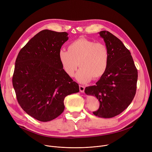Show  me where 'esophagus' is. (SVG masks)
Segmentation results:
<instances>
[{"mask_svg":"<svg viewBox=\"0 0 152 152\" xmlns=\"http://www.w3.org/2000/svg\"><path fill=\"white\" fill-rule=\"evenodd\" d=\"M85 87L83 86V85H79V90L81 93H83L84 91H85Z\"/></svg>","mask_w":152,"mask_h":152,"instance_id":"1","label":"esophagus"}]
</instances>
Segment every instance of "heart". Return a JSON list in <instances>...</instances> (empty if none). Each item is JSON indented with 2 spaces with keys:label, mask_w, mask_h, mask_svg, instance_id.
Instances as JSON below:
<instances>
[{
  "label": "heart",
  "mask_w": 152,
  "mask_h": 152,
  "mask_svg": "<svg viewBox=\"0 0 152 152\" xmlns=\"http://www.w3.org/2000/svg\"><path fill=\"white\" fill-rule=\"evenodd\" d=\"M58 58L64 71L70 77L74 76L79 66L76 78L80 82H86L104 75L109 63V52L103 43L80 37L70 43L68 51L59 50Z\"/></svg>",
  "instance_id": "heart-1"
}]
</instances>
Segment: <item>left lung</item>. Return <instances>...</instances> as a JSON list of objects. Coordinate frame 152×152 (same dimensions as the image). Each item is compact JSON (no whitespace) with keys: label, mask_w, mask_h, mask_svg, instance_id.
Here are the masks:
<instances>
[{"label":"left lung","mask_w":152,"mask_h":152,"mask_svg":"<svg viewBox=\"0 0 152 152\" xmlns=\"http://www.w3.org/2000/svg\"><path fill=\"white\" fill-rule=\"evenodd\" d=\"M109 52V63L104 75L85 93L96 97L99 110L93 114L112 118L125 110L133 100L137 90L138 71L130 51L117 37L108 31L99 32Z\"/></svg>","instance_id":"obj_1"}]
</instances>
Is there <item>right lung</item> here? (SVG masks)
<instances>
[{"label":"right lung","instance_id":"obj_1","mask_svg":"<svg viewBox=\"0 0 152 152\" xmlns=\"http://www.w3.org/2000/svg\"><path fill=\"white\" fill-rule=\"evenodd\" d=\"M68 35L42 30L20 50L15 60L12 85L17 101L40 121L58 117L64 110L65 97L79 91V85L64 71L58 58Z\"/></svg>","mask_w":152,"mask_h":152}]
</instances>
